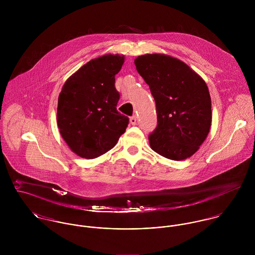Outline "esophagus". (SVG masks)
Segmentation results:
<instances>
[{
	"label": "esophagus",
	"instance_id": "1",
	"mask_svg": "<svg viewBox=\"0 0 255 255\" xmlns=\"http://www.w3.org/2000/svg\"><path fill=\"white\" fill-rule=\"evenodd\" d=\"M129 122H130V124H131L132 126L136 125V116H132V117H130Z\"/></svg>",
	"mask_w": 255,
	"mask_h": 255
}]
</instances>
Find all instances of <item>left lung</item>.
<instances>
[{
  "label": "left lung",
  "instance_id": "left-lung-1",
  "mask_svg": "<svg viewBox=\"0 0 255 255\" xmlns=\"http://www.w3.org/2000/svg\"><path fill=\"white\" fill-rule=\"evenodd\" d=\"M149 85L157 111V127L149 134L151 148L171 160L193 155L211 127V98L205 81L182 61L160 54L134 60Z\"/></svg>",
  "mask_w": 255,
  "mask_h": 255
}]
</instances>
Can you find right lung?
Listing matches in <instances>:
<instances>
[{
  "label": "right lung",
  "mask_w": 255,
  "mask_h": 255,
  "mask_svg": "<svg viewBox=\"0 0 255 255\" xmlns=\"http://www.w3.org/2000/svg\"><path fill=\"white\" fill-rule=\"evenodd\" d=\"M124 61L119 55L91 60L66 81L59 95L60 133L82 158L94 159L108 152L128 125V118L117 111L120 93L115 87V75Z\"/></svg>",
  "instance_id": "obj_1"
}]
</instances>
